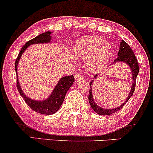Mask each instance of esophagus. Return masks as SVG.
<instances>
[{
	"label": "esophagus",
	"mask_w": 153,
	"mask_h": 153,
	"mask_svg": "<svg viewBox=\"0 0 153 153\" xmlns=\"http://www.w3.org/2000/svg\"><path fill=\"white\" fill-rule=\"evenodd\" d=\"M84 79V77L81 74H77L75 75V80H76V82H79L82 81Z\"/></svg>",
	"instance_id": "obj_1"
}]
</instances>
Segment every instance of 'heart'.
<instances>
[{
	"mask_svg": "<svg viewBox=\"0 0 153 153\" xmlns=\"http://www.w3.org/2000/svg\"><path fill=\"white\" fill-rule=\"evenodd\" d=\"M75 56L83 60H88V65L91 70L103 66L112 54V47L103 42V38L98 36H86L78 41L74 47Z\"/></svg>",
	"mask_w": 153,
	"mask_h": 153,
	"instance_id": "1",
	"label": "heart"
}]
</instances>
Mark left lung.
<instances>
[{"instance_id":"left-lung-1","label":"left lung","mask_w":153,"mask_h":153,"mask_svg":"<svg viewBox=\"0 0 153 153\" xmlns=\"http://www.w3.org/2000/svg\"><path fill=\"white\" fill-rule=\"evenodd\" d=\"M117 58L114 60L113 64L118 63H124L127 65H128L129 68H131V74H132V85H131V90H130L128 96L127 97V98H126V100L125 101V102L123 103L121 106H117V108H113V109H104V108H102L101 107V106H98V105H97L96 101H94V98H93V92H92V90H93L92 89V85H93L94 80H92L91 82L90 83V89L89 90L88 99H89V103L93 111H94L95 112H96L98 114H100V115H109V114H113V113L116 112V111H119L120 109H122L123 106H124V105L126 103V102H128V101L130 99V98L132 96L133 93H134V90H135L136 77H137V75L139 71V64H138V61L137 60H136V56L135 55H134L133 50H131V48L130 47L128 44L126 43V42H125L123 40L120 42V50L117 53ZM111 65H112V64H111L110 66H111ZM98 74L95 75V79L98 77Z\"/></svg>"}]
</instances>
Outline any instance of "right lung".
Masks as SVG:
<instances>
[{
	"mask_svg": "<svg viewBox=\"0 0 153 153\" xmlns=\"http://www.w3.org/2000/svg\"><path fill=\"white\" fill-rule=\"evenodd\" d=\"M51 33H52V32L47 31V32L43 33L37 36L36 37L27 42L21 49L15 62V71L16 74H17V87L19 94L22 96L25 103H27V106H29V107L31 109L36 111L38 113H40V114H47V115L53 114L58 111L63 102L67 91L74 84V77L73 75L61 77L56 85V86L55 87V88L52 91L50 96L46 99L39 101V100H35L29 98L22 91L20 85H19V79H18L17 66L18 63L20 60L22 54H23L26 49L29 47V46H30L31 44L50 43L51 40L52 39V36H51Z\"/></svg>",
	"mask_w": 153,
	"mask_h": 153,
	"instance_id": "obj_1",
	"label": "right lung"
}]
</instances>
